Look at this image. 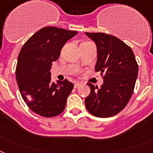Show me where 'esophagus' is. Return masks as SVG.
Listing matches in <instances>:
<instances>
[{"mask_svg":"<svg viewBox=\"0 0 153 153\" xmlns=\"http://www.w3.org/2000/svg\"><path fill=\"white\" fill-rule=\"evenodd\" d=\"M81 85H82V83L76 82V83H75V84H74V88H79V86H81Z\"/></svg>","mask_w":153,"mask_h":153,"instance_id":"obj_1","label":"esophagus"}]
</instances>
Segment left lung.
<instances>
[{
	"mask_svg": "<svg viewBox=\"0 0 153 153\" xmlns=\"http://www.w3.org/2000/svg\"><path fill=\"white\" fill-rule=\"evenodd\" d=\"M97 47L96 72L103 84L100 88L88 83L90 93L85 100L87 110L97 117H110L127 106L138 76V66L131 48L117 37L102 33H85Z\"/></svg>",
	"mask_w": 153,
	"mask_h": 153,
	"instance_id": "1",
	"label": "left lung"
}]
</instances>
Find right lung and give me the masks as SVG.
Masks as SVG:
<instances>
[{
	"label": "right lung",
	"instance_id": "add662e5",
	"mask_svg": "<svg viewBox=\"0 0 153 153\" xmlns=\"http://www.w3.org/2000/svg\"><path fill=\"white\" fill-rule=\"evenodd\" d=\"M77 33L45 27L33 34L19 53L15 70L19 91L28 107L40 116L53 117L65 110L74 85L67 79L52 82L51 69L65 43Z\"/></svg>",
	"mask_w": 153,
	"mask_h": 153
}]
</instances>
